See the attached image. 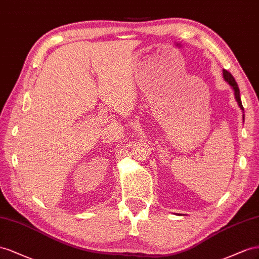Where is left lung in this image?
<instances>
[{
  "instance_id": "8db88e82",
  "label": "left lung",
  "mask_w": 259,
  "mask_h": 259,
  "mask_svg": "<svg viewBox=\"0 0 259 259\" xmlns=\"http://www.w3.org/2000/svg\"><path fill=\"white\" fill-rule=\"evenodd\" d=\"M224 78H225V80L227 81V82L231 85V88L233 89L235 100H236V102H238L240 108L243 110V112H244V108H243L241 98H240V89L238 87V83H236L235 79L233 78V76L231 75V73L229 72V71H227V70H224ZM243 120H244V115H243Z\"/></svg>"
}]
</instances>
